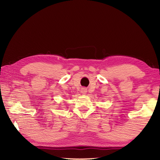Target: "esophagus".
<instances>
[{
    "instance_id": "1",
    "label": "esophagus",
    "mask_w": 160,
    "mask_h": 160,
    "mask_svg": "<svg viewBox=\"0 0 160 160\" xmlns=\"http://www.w3.org/2000/svg\"><path fill=\"white\" fill-rule=\"evenodd\" d=\"M87 91H88V90H87V89L85 88H82L81 89V92L82 94H86Z\"/></svg>"
}]
</instances>
